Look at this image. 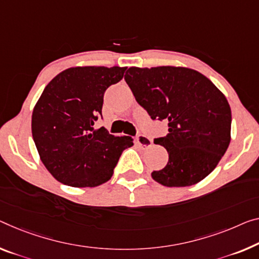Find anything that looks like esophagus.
Returning <instances> with one entry per match:
<instances>
[{
    "mask_svg": "<svg viewBox=\"0 0 259 259\" xmlns=\"http://www.w3.org/2000/svg\"><path fill=\"white\" fill-rule=\"evenodd\" d=\"M137 141L139 143V146H141L142 148H148V147L153 145V141L150 140L148 137H146V135H142V134L138 135Z\"/></svg>",
    "mask_w": 259,
    "mask_h": 259,
    "instance_id": "1",
    "label": "esophagus"
}]
</instances>
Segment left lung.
<instances>
[{
    "mask_svg": "<svg viewBox=\"0 0 259 259\" xmlns=\"http://www.w3.org/2000/svg\"><path fill=\"white\" fill-rule=\"evenodd\" d=\"M125 81L150 118L168 122L157 138L169 154L152 177L168 188L197 184L215 169L230 142L232 111L212 81L185 67H131Z\"/></svg>",
    "mask_w": 259,
    "mask_h": 259,
    "instance_id": "8db88e82",
    "label": "left lung"
}]
</instances>
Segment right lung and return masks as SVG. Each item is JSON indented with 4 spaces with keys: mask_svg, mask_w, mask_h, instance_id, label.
Here are the masks:
<instances>
[{
    "mask_svg": "<svg viewBox=\"0 0 259 259\" xmlns=\"http://www.w3.org/2000/svg\"><path fill=\"white\" fill-rule=\"evenodd\" d=\"M126 67H71L44 89L32 112V137L52 176L73 188H95L110 180L131 137L94 130L102 116L105 90L124 76Z\"/></svg>",
    "mask_w": 259,
    "mask_h": 259,
    "instance_id": "right-lung-1",
    "label": "right lung"
}]
</instances>
